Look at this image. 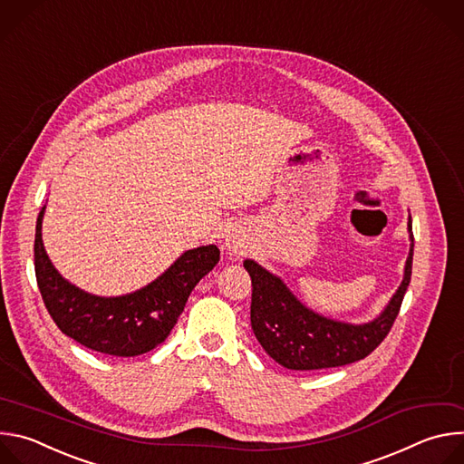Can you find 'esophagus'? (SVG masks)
<instances>
[{
	"label": "esophagus",
	"mask_w": 464,
	"mask_h": 464,
	"mask_svg": "<svg viewBox=\"0 0 464 464\" xmlns=\"http://www.w3.org/2000/svg\"><path fill=\"white\" fill-rule=\"evenodd\" d=\"M224 247H226V251H227L229 255L237 256V255L244 253L246 244H244V240H242L238 235H226V238H224Z\"/></svg>",
	"instance_id": "1"
}]
</instances>
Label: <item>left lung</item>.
I'll return each mask as SVG.
<instances>
[{
	"mask_svg": "<svg viewBox=\"0 0 464 464\" xmlns=\"http://www.w3.org/2000/svg\"><path fill=\"white\" fill-rule=\"evenodd\" d=\"M408 235L410 253L402 283L382 312L365 323L340 321L312 310L277 274L246 258L244 268L253 286L251 328L262 349L279 365L292 371L340 367L371 354L389 334L411 281L415 246L411 215L408 218Z\"/></svg>",
	"mask_w": 464,
	"mask_h": 464,
	"instance_id": "obj_1",
	"label": "left lung"
}]
</instances>
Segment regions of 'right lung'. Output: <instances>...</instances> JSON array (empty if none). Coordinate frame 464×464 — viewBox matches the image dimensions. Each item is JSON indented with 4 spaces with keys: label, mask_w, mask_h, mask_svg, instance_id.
I'll use <instances>...</instances> for the list:
<instances>
[{
    "label": "right lung",
    "mask_w": 464,
    "mask_h": 464,
    "mask_svg": "<svg viewBox=\"0 0 464 464\" xmlns=\"http://www.w3.org/2000/svg\"><path fill=\"white\" fill-rule=\"evenodd\" d=\"M36 220L34 272L42 299L56 326L81 345L110 356H140L167 340L194 286L220 260L215 244L183 251L170 266L149 285L122 295H95L54 268Z\"/></svg>",
    "instance_id": "add662e5"
}]
</instances>
